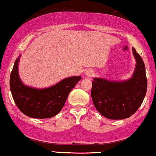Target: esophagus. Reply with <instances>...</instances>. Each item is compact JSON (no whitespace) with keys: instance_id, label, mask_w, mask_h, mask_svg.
Returning a JSON list of instances; mask_svg holds the SVG:
<instances>
[{"instance_id":"34e87169","label":"esophagus","mask_w":156,"mask_h":156,"mask_svg":"<svg viewBox=\"0 0 156 156\" xmlns=\"http://www.w3.org/2000/svg\"><path fill=\"white\" fill-rule=\"evenodd\" d=\"M86 74H87V76H91L92 74H93V72L89 70V71H87L86 72Z\"/></svg>"}]
</instances>
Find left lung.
<instances>
[{
	"label": "left lung",
	"instance_id": "left-lung-1",
	"mask_svg": "<svg viewBox=\"0 0 156 156\" xmlns=\"http://www.w3.org/2000/svg\"><path fill=\"white\" fill-rule=\"evenodd\" d=\"M136 65L134 75L124 82H110L94 78L91 98L97 110L110 119L128 118L137 111L147 90L145 65L139 54L132 48Z\"/></svg>",
	"mask_w": 156,
	"mask_h": 156
}]
</instances>
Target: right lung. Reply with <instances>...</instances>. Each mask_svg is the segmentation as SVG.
Returning <instances> with one entry per match:
<instances>
[{
	"mask_svg": "<svg viewBox=\"0 0 156 156\" xmlns=\"http://www.w3.org/2000/svg\"><path fill=\"white\" fill-rule=\"evenodd\" d=\"M17 58L10 74V91L15 104L25 115L37 119L49 118L59 113L67 96L82 77L72 76L44 89L26 87L18 75Z\"/></svg>",
	"mask_w": 156,
	"mask_h": 156,
	"instance_id": "add662e5",
	"label": "right lung"
}]
</instances>
